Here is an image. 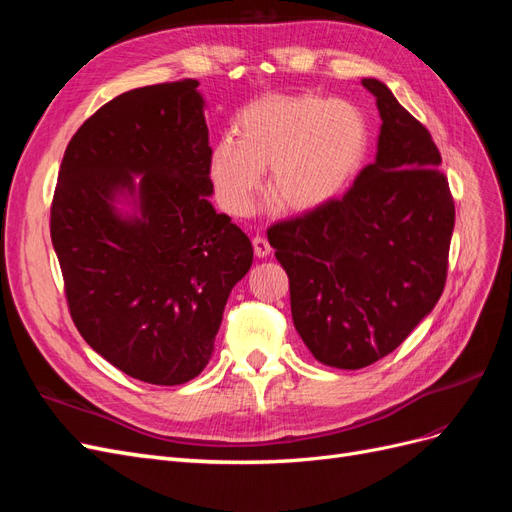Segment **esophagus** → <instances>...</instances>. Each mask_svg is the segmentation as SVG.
Instances as JSON below:
<instances>
[{
	"instance_id": "obj_1",
	"label": "esophagus",
	"mask_w": 512,
	"mask_h": 512,
	"mask_svg": "<svg viewBox=\"0 0 512 512\" xmlns=\"http://www.w3.org/2000/svg\"><path fill=\"white\" fill-rule=\"evenodd\" d=\"M252 245H254V254L258 256V258H265V256H269L271 254V245H269V241L262 237V235H256L254 239H252Z\"/></svg>"
}]
</instances>
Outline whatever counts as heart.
Wrapping results in <instances>:
<instances>
[{"label": "heart", "mask_w": 512, "mask_h": 512, "mask_svg": "<svg viewBox=\"0 0 512 512\" xmlns=\"http://www.w3.org/2000/svg\"><path fill=\"white\" fill-rule=\"evenodd\" d=\"M367 123L346 100L273 98L237 121V141L213 147L211 181L226 209L247 213L269 168V194L290 211L322 207L346 188L367 153Z\"/></svg>", "instance_id": "obj_1"}]
</instances>
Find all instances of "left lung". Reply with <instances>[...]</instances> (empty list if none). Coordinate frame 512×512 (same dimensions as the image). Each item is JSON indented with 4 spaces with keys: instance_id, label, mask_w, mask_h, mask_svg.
Wrapping results in <instances>:
<instances>
[{
    "instance_id": "obj_1",
    "label": "left lung",
    "mask_w": 512,
    "mask_h": 512,
    "mask_svg": "<svg viewBox=\"0 0 512 512\" xmlns=\"http://www.w3.org/2000/svg\"><path fill=\"white\" fill-rule=\"evenodd\" d=\"M363 87L382 117L376 162L342 198L267 230L288 273L294 329L320 363L339 369L376 363L436 307L455 226L429 130L384 83Z\"/></svg>"
}]
</instances>
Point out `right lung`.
I'll list each match as a JSON object with an SVG mask.
<instances>
[{"mask_svg":"<svg viewBox=\"0 0 512 512\" xmlns=\"http://www.w3.org/2000/svg\"><path fill=\"white\" fill-rule=\"evenodd\" d=\"M198 81L126 91L76 130L59 166L51 239L74 327L136 380L175 386L211 359L228 294L254 250L215 213L209 130ZM139 184L142 211L112 198Z\"/></svg>","mask_w":512,"mask_h":512,"instance_id":"add662e5","label":"right lung"}]
</instances>
